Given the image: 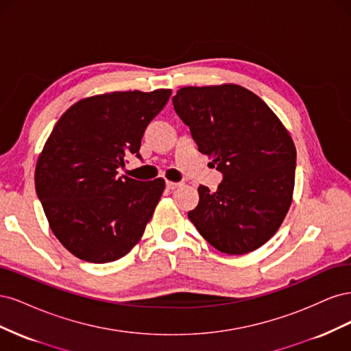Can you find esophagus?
<instances>
[{
    "label": "esophagus",
    "mask_w": 351,
    "mask_h": 351,
    "mask_svg": "<svg viewBox=\"0 0 351 351\" xmlns=\"http://www.w3.org/2000/svg\"><path fill=\"white\" fill-rule=\"evenodd\" d=\"M165 186H167V189L168 190H176L177 187H180V186H182V183H174V182H167L165 183Z\"/></svg>",
    "instance_id": "34e87169"
}]
</instances>
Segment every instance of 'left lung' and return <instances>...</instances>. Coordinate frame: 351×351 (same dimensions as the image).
Masks as SVG:
<instances>
[{
    "instance_id": "left-lung-1",
    "label": "left lung",
    "mask_w": 351,
    "mask_h": 351,
    "mask_svg": "<svg viewBox=\"0 0 351 351\" xmlns=\"http://www.w3.org/2000/svg\"><path fill=\"white\" fill-rule=\"evenodd\" d=\"M173 105L199 152L222 174L217 192L199 186L189 219L210 246L244 254L267 243L291 205L295 147L258 95L239 84L182 88Z\"/></svg>"
}]
</instances>
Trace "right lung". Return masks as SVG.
Returning a JSON list of instances; mask_svg holds the SVG:
<instances>
[{"mask_svg":"<svg viewBox=\"0 0 351 351\" xmlns=\"http://www.w3.org/2000/svg\"><path fill=\"white\" fill-rule=\"evenodd\" d=\"M171 95L114 92L70 107L52 129L35 171L36 195L56 237L93 263L123 258L141 240L165 183L119 177L127 155Z\"/></svg>","mask_w":351,"mask_h":351,"instance_id":"obj_1","label":"right lung"}]
</instances>
